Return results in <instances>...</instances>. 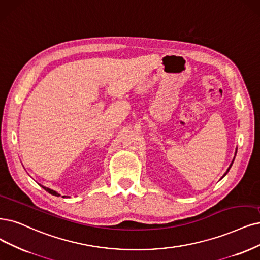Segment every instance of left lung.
Instances as JSON below:
<instances>
[{
    "label": "left lung",
    "mask_w": 260,
    "mask_h": 260,
    "mask_svg": "<svg viewBox=\"0 0 260 260\" xmlns=\"http://www.w3.org/2000/svg\"><path fill=\"white\" fill-rule=\"evenodd\" d=\"M233 162H234V160H233ZM233 162H232V164H230V166H229V168H228V169H227V171H226V174H227V172H228V171H229V169H230V167H232V165H233ZM226 174H225V175H224V176H223V177H225V176H226Z\"/></svg>",
    "instance_id": "left-lung-1"
}]
</instances>
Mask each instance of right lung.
<instances>
[{
	"mask_svg": "<svg viewBox=\"0 0 260 260\" xmlns=\"http://www.w3.org/2000/svg\"><path fill=\"white\" fill-rule=\"evenodd\" d=\"M45 190H47L48 193H50L51 195H54V196H56V197H59V196H61L59 193H56L55 190H53V189H50V188H48V187H46V186H43V185H41ZM62 197H65V196H62Z\"/></svg>",
	"mask_w": 260,
	"mask_h": 260,
	"instance_id": "right-lung-1",
	"label": "right lung"
}]
</instances>
